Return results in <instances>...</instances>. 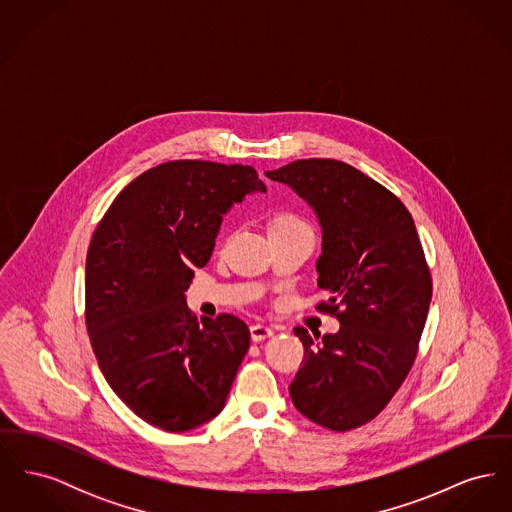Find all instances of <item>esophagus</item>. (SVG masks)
<instances>
[{
	"label": "esophagus",
	"mask_w": 512,
	"mask_h": 512,
	"mask_svg": "<svg viewBox=\"0 0 512 512\" xmlns=\"http://www.w3.org/2000/svg\"><path fill=\"white\" fill-rule=\"evenodd\" d=\"M249 332H251V340L253 341L267 340V338H270V336L274 334V330L268 328L265 324H253V326L249 328Z\"/></svg>",
	"instance_id": "esophagus-1"
}]
</instances>
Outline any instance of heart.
I'll list each match as a JSON object with an SVG mask.
<instances>
[{
    "label": "heart",
    "instance_id": "obj_1",
    "mask_svg": "<svg viewBox=\"0 0 512 512\" xmlns=\"http://www.w3.org/2000/svg\"><path fill=\"white\" fill-rule=\"evenodd\" d=\"M297 226H305V222L297 219L295 215H290V213H282V215H276V217L272 219L270 232H276V230H290V228H297Z\"/></svg>",
    "mask_w": 512,
    "mask_h": 512
}]
</instances>
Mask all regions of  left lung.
<instances>
[{"label": "left lung", "mask_w": 512, "mask_h": 512, "mask_svg": "<svg viewBox=\"0 0 512 512\" xmlns=\"http://www.w3.org/2000/svg\"><path fill=\"white\" fill-rule=\"evenodd\" d=\"M290 186L322 228L318 309L340 320L336 334L297 326L305 355L290 395L318 426L347 432L384 411L416 357L432 301V276L413 217L399 197L355 167L301 159L265 172Z\"/></svg>", "instance_id": "1"}]
</instances>
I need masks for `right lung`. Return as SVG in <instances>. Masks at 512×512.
<instances>
[{"label":"right lung","instance_id":"obj_1","mask_svg":"<svg viewBox=\"0 0 512 512\" xmlns=\"http://www.w3.org/2000/svg\"><path fill=\"white\" fill-rule=\"evenodd\" d=\"M267 192L247 165L169 161L134 178L98 224L86 257V328L99 368L147 424L188 432L222 411L249 349L234 315L186 305L222 215Z\"/></svg>","mask_w":512,"mask_h":512}]
</instances>
